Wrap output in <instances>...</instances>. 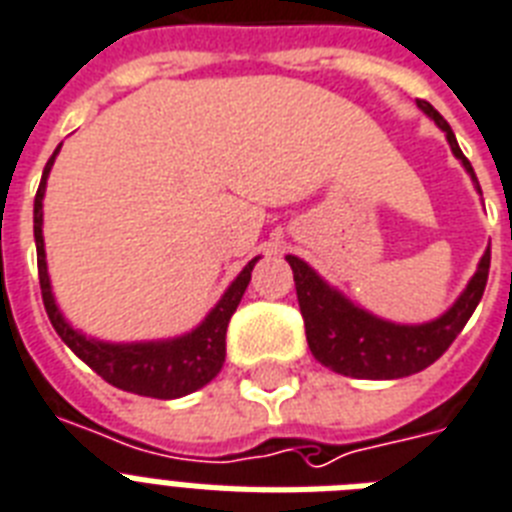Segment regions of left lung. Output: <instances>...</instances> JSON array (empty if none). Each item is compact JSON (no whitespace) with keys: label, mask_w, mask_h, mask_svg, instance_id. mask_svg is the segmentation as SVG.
Wrapping results in <instances>:
<instances>
[{"label":"left lung","mask_w":512,"mask_h":512,"mask_svg":"<svg viewBox=\"0 0 512 512\" xmlns=\"http://www.w3.org/2000/svg\"><path fill=\"white\" fill-rule=\"evenodd\" d=\"M418 108L425 116H431L441 132L447 134L452 153H455V158H460L470 179L476 182V190L481 192L473 166L457 145L452 126L441 118V113L433 108L431 102L418 100ZM285 259L293 269L306 341H309L314 359L333 372L349 375V378L394 380L425 370L452 346V341L460 335V330L470 320V314L476 312L478 301L484 296L492 251L486 248V253L478 261L476 275L470 277L455 304L449 306L441 317L423 322V325H396V322L380 320L354 301H349L341 290L327 285L306 261H301L298 256H285Z\"/></svg>","instance_id":"left-lung-1"}]
</instances>
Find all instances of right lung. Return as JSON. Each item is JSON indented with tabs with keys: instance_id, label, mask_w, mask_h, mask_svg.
Listing matches in <instances>:
<instances>
[{
	"instance_id": "obj_1",
	"label": "right lung",
	"mask_w": 512,
	"mask_h": 512,
	"mask_svg": "<svg viewBox=\"0 0 512 512\" xmlns=\"http://www.w3.org/2000/svg\"><path fill=\"white\" fill-rule=\"evenodd\" d=\"M60 145L52 153V158L44 166L42 182L34 198V240H36V264H39V285H42V298L47 317L55 327V333L65 341V346L87 362L102 380H108L110 386L129 391V394L153 396V399H179L192 391H198L206 383L219 375L227 354V325L235 314L240 298H243L251 272L256 267V259H251L243 267V272L232 280V285L224 290L219 304L206 314V320L200 322L195 330L166 341H140V343H108L87 338L76 330L71 322L65 320L63 312L57 309V301L52 296L47 272V253H44V235H42V200L47 190V177L52 171Z\"/></svg>"
}]
</instances>
